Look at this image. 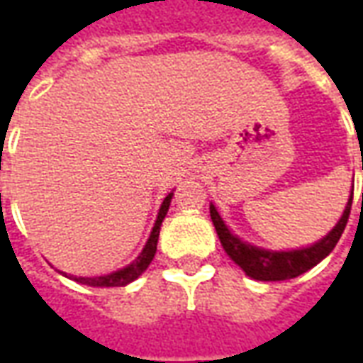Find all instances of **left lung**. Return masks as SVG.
Wrapping results in <instances>:
<instances>
[{
    "label": "left lung",
    "mask_w": 363,
    "mask_h": 363,
    "mask_svg": "<svg viewBox=\"0 0 363 363\" xmlns=\"http://www.w3.org/2000/svg\"><path fill=\"white\" fill-rule=\"evenodd\" d=\"M352 196H354V189H352V194L348 198V204H346L342 218L338 220L335 229L323 237L320 241L311 245V247L297 249V251H268V249H260V247H255L251 243H245L229 231L213 204L210 206V216H212L213 228H216L218 237H220L221 247L225 249L229 259L243 268V272L247 276L260 281L289 280V278H296L299 274L307 272L309 268L317 267L320 260L328 257L330 251L335 249L338 239L342 235L344 228H346V223H348Z\"/></svg>",
    "instance_id": "8db88e82"
}]
</instances>
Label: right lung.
I'll return each mask as SVG.
<instances>
[{"mask_svg": "<svg viewBox=\"0 0 363 363\" xmlns=\"http://www.w3.org/2000/svg\"><path fill=\"white\" fill-rule=\"evenodd\" d=\"M171 198H173V192H169L163 200V204L159 208L157 220H155V225L151 229V235L147 239V243L143 247V251L138 255V259L128 264V267L120 268L116 272L106 274V276H95V278H77V276H69L72 280L79 281V284H87V286H93V288H116V286H126L130 281H134L135 278H140L145 268L150 267V262L155 257V251H157V239H159V229H161V223L165 220L167 212H169V206H171Z\"/></svg>", "mask_w": 363, "mask_h": 363, "instance_id": "1", "label": "right lung"}]
</instances>
